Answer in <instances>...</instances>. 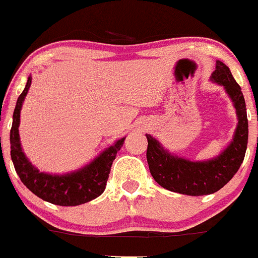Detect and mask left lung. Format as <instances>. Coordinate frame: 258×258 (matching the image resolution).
Segmentation results:
<instances>
[{
	"label": "left lung",
	"instance_id": "left-lung-1",
	"mask_svg": "<svg viewBox=\"0 0 258 258\" xmlns=\"http://www.w3.org/2000/svg\"><path fill=\"white\" fill-rule=\"evenodd\" d=\"M210 81L224 87L237 114V126L230 143L218 156L203 161H190L171 153L151 134L148 139L147 161L156 182L173 192L190 196L209 195L227 185L241 167L248 143V120L246 102L241 87L230 70L217 60Z\"/></svg>",
	"mask_w": 258,
	"mask_h": 258
}]
</instances>
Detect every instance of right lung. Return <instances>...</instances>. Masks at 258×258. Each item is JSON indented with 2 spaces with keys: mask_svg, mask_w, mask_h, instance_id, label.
Returning <instances> with one entry per match:
<instances>
[{
  "mask_svg": "<svg viewBox=\"0 0 258 258\" xmlns=\"http://www.w3.org/2000/svg\"><path fill=\"white\" fill-rule=\"evenodd\" d=\"M30 86L31 76H29L23 94L16 101L10 132L11 159L21 182L40 199L60 207H76L94 200L101 195L106 187L111 164L124 144L125 137L117 139L112 146L107 147L96 158L78 170L59 175L43 172L35 167L24 153L19 134L20 112Z\"/></svg>",
  "mask_w": 258,
  "mask_h": 258,
  "instance_id": "1",
  "label": "right lung"
}]
</instances>
